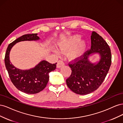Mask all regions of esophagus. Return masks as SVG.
<instances>
[{"instance_id": "34e87169", "label": "esophagus", "mask_w": 123, "mask_h": 123, "mask_svg": "<svg viewBox=\"0 0 123 123\" xmlns=\"http://www.w3.org/2000/svg\"><path fill=\"white\" fill-rule=\"evenodd\" d=\"M65 65V63L64 62H63L62 61H61V60H59L57 62V68H60L62 66H64Z\"/></svg>"}]
</instances>
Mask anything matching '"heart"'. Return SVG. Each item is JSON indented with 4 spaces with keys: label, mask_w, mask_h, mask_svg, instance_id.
<instances>
[{
    "label": "heart",
    "mask_w": 123,
    "mask_h": 123,
    "mask_svg": "<svg viewBox=\"0 0 123 123\" xmlns=\"http://www.w3.org/2000/svg\"><path fill=\"white\" fill-rule=\"evenodd\" d=\"M80 35L71 36L66 43L61 45V50L63 52H65L73 46L69 52V58L74 59L80 57L84 53L87 47V44L85 41H80Z\"/></svg>",
    "instance_id": "heart-1"
}]
</instances>
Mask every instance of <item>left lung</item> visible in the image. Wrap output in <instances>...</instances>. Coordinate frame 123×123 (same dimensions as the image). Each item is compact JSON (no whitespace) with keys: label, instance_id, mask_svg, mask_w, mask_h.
<instances>
[{"label":"left lung","instance_id":"obj_1","mask_svg":"<svg viewBox=\"0 0 123 123\" xmlns=\"http://www.w3.org/2000/svg\"><path fill=\"white\" fill-rule=\"evenodd\" d=\"M91 40V49L68 63L72 72L66 80L67 85L71 90L80 95L97 90L105 80L111 64V50L106 41L95 31L92 33ZM94 53H98L101 56L96 65L88 61L89 55Z\"/></svg>","mask_w":123,"mask_h":123}]
</instances>
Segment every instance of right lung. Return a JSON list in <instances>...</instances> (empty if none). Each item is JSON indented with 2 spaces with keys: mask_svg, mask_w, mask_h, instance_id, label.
<instances>
[{
  "mask_svg": "<svg viewBox=\"0 0 123 123\" xmlns=\"http://www.w3.org/2000/svg\"><path fill=\"white\" fill-rule=\"evenodd\" d=\"M39 39L37 34L21 36L9 44L5 54V66L12 83L19 90L30 94L37 93L45 88L49 81V73L55 69L57 62L51 64L43 61L32 69L20 70L14 67L10 62L9 54L11 48L16 43L21 41Z\"/></svg>",
  "mask_w": 123,
  "mask_h": 123,
  "instance_id": "obj_1",
  "label": "right lung"
}]
</instances>
